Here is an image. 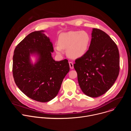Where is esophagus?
<instances>
[{"mask_svg":"<svg viewBox=\"0 0 131 131\" xmlns=\"http://www.w3.org/2000/svg\"><path fill=\"white\" fill-rule=\"evenodd\" d=\"M69 64L70 68L71 69H72L73 68V63H72V62H69Z\"/></svg>","mask_w":131,"mask_h":131,"instance_id":"34e87169","label":"esophagus"}]
</instances>
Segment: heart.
Returning a JSON list of instances; mask_svg holds the SVG:
<instances>
[{
	"label": "heart",
	"instance_id": "obj_1",
	"mask_svg": "<svg viewBox=\"0 0 131 131\" xmlns=\"http://www.w3.org/2000/svg\"><path fill=\"white\" fill-rule=\"evenodd\" d=\"M91 38L85 31H70L60 35L59 45L54 47L58 54L64 53V49H67L68 57L72 59L82 57L87 52Z\"/></svg>",
	"mask_w": 131,
	"mask_h": 131
}]
</instances>
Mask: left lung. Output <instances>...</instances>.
Returning a JSON list of instances; mask_svg holds the SVG:
<instances>
[{
  "mask_svg": "<svg viewBox=\"0 0 131 131\" xmlns=\"http://www.w3.org/2000/svg\"><path fill=\"white\" fill-rule=\"evenodd\" d=\"M119 64L117 45L106 32L93 28L89 50L73 65L82 91L91 97L104 94L115 82Z\"/></svg>",
  "mask_w": 131,
  "mask_h": 131,
  "instance_id": "1",
  "label": "left lung"
}]
</instances>
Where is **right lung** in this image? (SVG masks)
<instances>
[{
    "label": "right lung",
    "mask_w": 131,
    "mask_h": 131,
    "mask_svg": "<svg viewBox=\"0 0 131 131\" xmlns=\"http://www.w3.org/2000/svg\"><path fill=\"white\" fill-rule=\"evenodd\" d=\"M44 32H32L16 46L12 66L13 78L18 89L30 99L42 103L57 95L70 69L67 60H53V45ZM30 54L39 57L34 65L30 62Z\"/></svg>",
    "instance_id": "add662e5"
}]
</instances>
